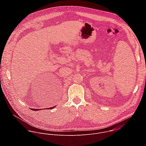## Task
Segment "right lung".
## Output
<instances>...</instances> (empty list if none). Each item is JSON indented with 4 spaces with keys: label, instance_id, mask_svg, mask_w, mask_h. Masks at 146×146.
Returning a JSON list of instances; mask_svg holds the SVG:
<instances>
[{
    "label": "right lung",
    "instance_id": "right-lung-1",
    "mask_svg": "<svg viewBox=\"0 0 146 146\" xmlns=\"http://www.w3.org/2000/svg\"><path fill=\"white\" fill-rule=\"evenodd\" d=\"M56 107V106H54V107H50V108H48V109H52V108H53L54 107ZM47 109V108H46ZM31 110H33V111H38V110H40V109H34V108H31Z\"/></svg>",
    "mask_w": 146,
    "mask_h": 146
}]
</instances>
